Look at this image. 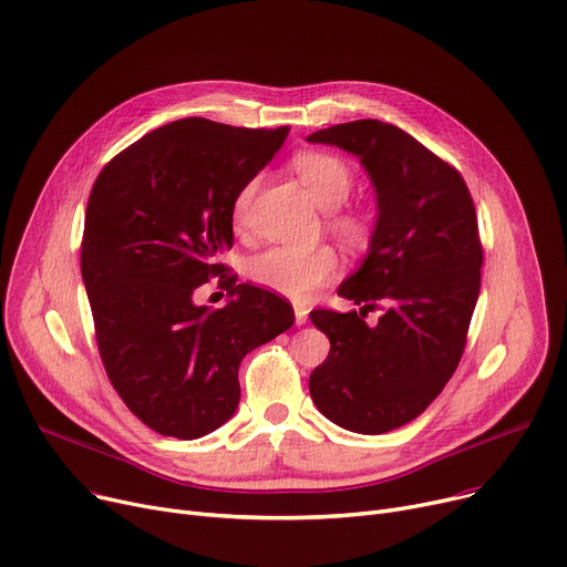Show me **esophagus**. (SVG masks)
<instances>
[{"mask_svg":"<svg viewBox=\"0 0 567 567\" xmlns=\"http://www.w3.org/2000/svg\"><path fill=\"white\" fill-rule=\"evenodd\" d=\"M293 317H296V326H306L308 323V308L306 306H293Z\"/></svg>","mask_w":567,"mask_h":567,"instance_id":"esophagus-1","label":"esophagus"}]
</instances>
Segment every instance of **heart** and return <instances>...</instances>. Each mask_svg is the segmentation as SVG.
Returning <instances> with one entry per match:
<instances>
[{
	"label": "heart",
	"mask_w": 567,
	"mask_h": 567,
	"mask_svg": "<svg viewBox=\"0 0 567 567\" xmlns=\"http://www.w3.org/2000/svg\"><path fill=\"white\" fill-rule=\"evenodd\" d=\"M291 168L306 184L310 196L321 209H330L328 223L332 233L351 244L364 246L371 237V218L353 207L344 205L353 188L351 166L326 150H303L291 157ZM259 179H248L233 203V220L237 228L246 223L250 203L257 194ZM339 271V257L330 246H317L312 250H296L289 246H274L257 252L248 261V278L261 289H269L291 300H306L319 287L328 285Z\"/></svg>",
	"instance_id": "1"
}]
</instances>
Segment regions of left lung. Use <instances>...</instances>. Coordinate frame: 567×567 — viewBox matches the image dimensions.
<instances>
[{
    "mask_svg": "<svg viewBox=\"0 0 567 567\" xmlns=\"http://www.w3.org/2000/svg\"><path fill=\"white\" fill-rule=\"evenodd\" d=\"M308 141L358 155L379 196L369 255L337 289L360 312H310L330 339L310 394L337 426L388 433L420 417L463 358L483 264L474 200L454 166L390 123L353 121ZM379 302L384 315L367 327Z\"/></svg>",
    "mask_w": 567,
    "mask_h": 567,
    "instance_id": "obj_1",
    "label": "left lung"
}]
</instances>
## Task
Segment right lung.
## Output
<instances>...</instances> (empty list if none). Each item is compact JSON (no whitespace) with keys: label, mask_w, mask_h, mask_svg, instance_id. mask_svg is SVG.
Returning a JSON list of instances; mask_svg holds the SVG:
<instances>
[{"label":"right lung","mask_w":567,"mask_h":567,"mask_svg":"<svg viewBox=\"0 0 567 567\" xmlns=\"http://www.w3.org/2000/svg\"><path fill=\"white\" fill-rule=\"evenodd\" d=\"M289 127L182 118L141 136L97 175L86 207L82 278L109 381L153 431L196 440L239 403L246 353L291 328L285 298L237 285L233 203ZM212 277L238 293L212 313L193 291Z\"/></svg>","instance_id":"1"}]
</instances>
